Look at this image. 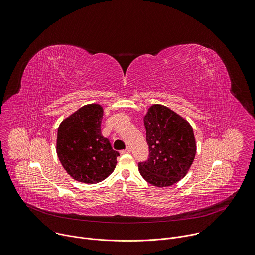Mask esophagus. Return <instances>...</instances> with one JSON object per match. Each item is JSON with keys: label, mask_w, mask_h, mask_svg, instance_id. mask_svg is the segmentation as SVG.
I'll return each instance as SVG.
<instances>
[{"label": "esophagus", "mask_w": 255, "mask_h": 255, "mask_svg": "<svg viewBox=\"0 0 255 255\" xmlns=\"http://www.w3.org/2000/svg\"><path fill=\"white\" fill-rule=\"evenodd\" d=\"M130 151H131L130 147H127L126 149H124V150H121V153H122V154H126V153H129Z\"/></svg>", "instance_id": "34e87169"}]
</instances>
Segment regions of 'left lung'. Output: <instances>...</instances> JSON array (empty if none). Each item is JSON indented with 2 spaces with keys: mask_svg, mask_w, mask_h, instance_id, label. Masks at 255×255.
<instances>
[{
  "mask_svg": "<svg viewBox=\"0 0 255 255\" xmlns=\"http://www.w3.org/2000/svg\"><path fill=\"white\" fill-rule=\"evenodd\" d=\"M143 123L149 154L146 161L138 162L139 173L154 186H170L186 175L193 162V129L186 120L162 105H152Z\"/></svg>",
  "mask_w": 255,
  "mask_h": 255,
  "instance_id": "1",
  "label": "left lung"
}]
</instances>
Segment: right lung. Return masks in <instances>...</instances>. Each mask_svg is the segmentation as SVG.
Returning <instances> with one entry per match:
<instances>
[{"label":"right lung","instance_id":"add662e5","mask_svg":"<svg viewBox=\"0 0 255 255\" xmlns=\"http://www.w3.org/2000/svg\"><path fill=\"white\" fill-rule=\"evenodd\" d=\"M103 116L102 106L86 105L65 119L58 128V157L66 171L84 183L106 179L116 168L120 155L102 135Z\"/></svg>","mask_w":255,"mask_h":255}]
</instances>
